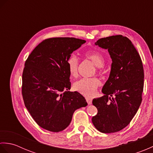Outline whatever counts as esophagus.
<instances>
[{"label":"esophagus","mask_w":153,"mask_h":153,"mask_svg":"<svg viewBox=\"0 0 153 153\" xmlns=\"http://www.w3.org/2000/svg\"><path fill=\"white\" fill-rule=\"evenodd\" d=\"M86 100L88 105H91L92 104V99L89 98V97H86Z\"/></svg>","instance_id":"obj_1"}]
</instances>
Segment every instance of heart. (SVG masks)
I'll list each match as a JSON object with an SVG mask.
<instances>
[{
    "instance_id": "obj_1",
    "label": "heart",
    "mask_w": 153,
    "mask_h": 153,
    "mask_svg": "<svg viewBox=\"0 0 153 153\" xmlns=\"http://www.w3.org/2000/svg\"><path fill=\"white\" fill-rule=\"evenodd\" d=\"M85 56L91 60L93 64L100 69L105 62V59L103 55L98 51H87L84 54ZM68 72L72 77H76L78 73L79 61L77 56L74 54H71L68 58L66 61ZM100 81L95 78H82L74 83V89L76 91L86 97H93L95 95L97 89L100 85Z\"/></svg>"
}]
</instances>
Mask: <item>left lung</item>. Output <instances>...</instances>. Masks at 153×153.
<instances>
[{
	"instance_id": "8db88e82",
	"label": "left lung",
	"mask_w": 153,
	"mask_h": 153,
	"mask_svg": "<svg viewBox=\"0 0 153 153\" xmlns=\"http://www.w3.org/2000/svg\"><path fill=\"white\" fill-rule=\"evenodd\" d=\"M107 49L112 59L111 70L104 85V96L93 100L98 113L92 118L97 129L115 133L128 126L142 101L144 71L138 52L128 37L121 35L100 39L95 43Z\"/></svg>"
}]
</instances>
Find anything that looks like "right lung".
Listing matches in <instances>:
<instances>
[{"mask_svg":"<svg viewBox=\"0 0 153 153\" xmlns=\"http://www.w3.org/2000/svg\"><path fill=\"white\" fill-rule=\"evenodd\" d=\"M74 37H54L42 41L25 61L22 74L25 106L37 124L59 132L70 125L75 110L87 105L77 91H70L66 61L85 43Z\"/></svg>","mask_w":153,"mask_h":153,"instance_id":"right-lung-1","label":"right lung"}]
</instances>
